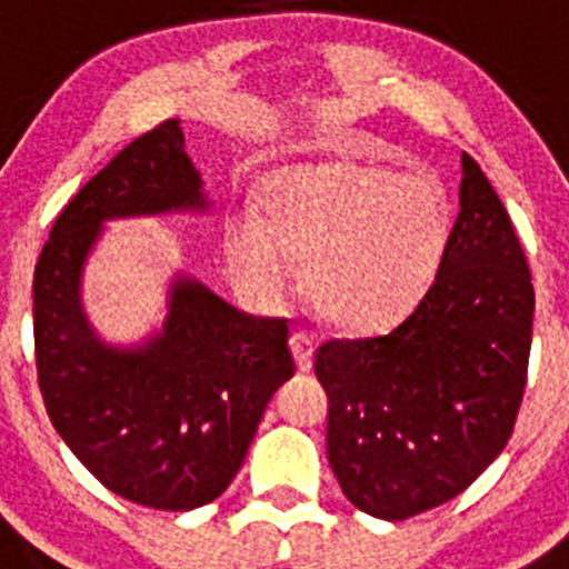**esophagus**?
Returning <instances> with one entry per match:
<instances>
[{
  "label": "esophagus",
  "mask_w": 569,
  "mask_h": 569,
  "mask_svg": "<svg viewBox=\"0 0 569 569\" xmlns=\"http://www.w3.org/2000/svg\"><path fill=\"white\" fill-rule=\"evenodd\" d=\"M289 343H292V352H295V365H298V370H303V373H307L309 367H312L315 338L309 336V332H303V329H295V332H292V338H289Z\"/></svg>",
  "instance_id": "34e87169"
}]
</instances>
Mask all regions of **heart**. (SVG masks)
I'll return each mask as SVG.
<instances>
[{
  "mask_svg": "<svg viewBox=\"0 0 569 569\" xmlns=\"http://www.w3.org/2000/svg\"><path fill=\"white\" fill-rule=\"evenodd\" d=\"M266 222L242 213L226 231L231 271L262 300L283 298L307 262L312 307L350 332L399 321L431 289L451 237L439 181L361 161L277 176Z\"/></svg>",
  "mask_w": 569,
  "mask_h": 569,
  "instance_id": "obj_1",
  "label": "heart"
}]
</instances>
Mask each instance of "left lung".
<instances>
[{"mask_svg":"<svg viewBox=\"0 0 569 569\" xmlns=\"http://www.w3.org/2000/svg\"><path fill=\"white\" fill-rule=\"evenodd\" d=\"M532 312L512 219L462 152L460 213L431 289L385 336L315 350L329 399L327 457L352 506L405 520L483 475L518 419Z\"/></svg>","mask_w":569,"mask_h":569,"instance_id":"left-lung-1","label":"left lung"}]
</instances>
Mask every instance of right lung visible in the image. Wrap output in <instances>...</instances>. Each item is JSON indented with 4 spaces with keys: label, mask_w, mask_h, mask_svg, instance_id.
I'll use <instances>...</instances> for the list:
<instances>
[{
    "label": "right lung",
    "mask_w": 569,
    "mask_h": 569,
    "mask_svg": "<svg viewBox=\"0 0 569 569\" xmlns=\"http://www.w3.org/2000/svg\"><path fill=\"white\" fill-rule=\"evenodd\" d=\"M204 208L179 121L123 147L71 196L33 269V358L57 433L109 491L188 512L240 471L262 410L295 373L289 318L233 309L190 277L161 336L107 347L80 309V269L107 219Z\"/></svg>",
    "instance_id": "1"
}]
</instances>
